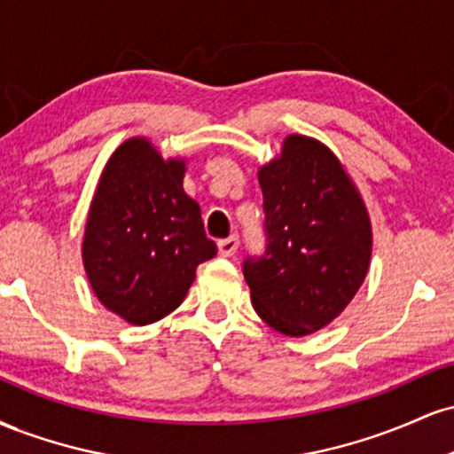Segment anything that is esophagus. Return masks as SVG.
Segmentation results:
<instances>
[{"label":"esophagus","instance_id":"esophagus-1","mask_svg":"<svg viewBox=\"0 0 454 454\" xmlns=\"http://www.w3.org/2000/svg\"><path fill=\"white\" fill-rule=\"evenodd\" d=\"M217 249H220V256L223 258H231L237 254L239 249V237H228V239H222V241H217Z\"/></svg>","mask_w":454,"mask_h":454}]
</instances>
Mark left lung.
I'll use <instances>...</instances> for the list:
<instances>
[{
	"label": "left lung",
	"instance_id": "obj_1",
	"mask_svg": "<svg viewBox=\"0 0 454 454\" xmlns=\"http://www.w3.org/2000/svg\"><path fill=\"white\" fill-rule=\"evenodd\" d=\"M264 237L243 260L256 314L275 331L305 337L346 309L372 258V223L340 160L307 137H288L258 173Z\"/></svg>",
	"mask_w": 454,
	"mask_h": 454
}]
</instances>
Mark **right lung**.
Wrapping results in <instances>:
<instances>
[{
  "label": "right lung",
  "mask_w": 454,
  "mask_h": 454,
  "mask_svg": "<svg viewBox=\"0 0 454 454\" xmlns=\"http://www.w3.org/2000/svg\"><path fill=\"white\" fill-rule=\"evenodd\" d=\"M185 164L129 138L108 160L87 217L82 262L104 307L151 325L184 303L196 267L217 254L200 207L184 192Z\"/></svg>",
  "instance_id": "right-lung-1"
}]
</instances>
